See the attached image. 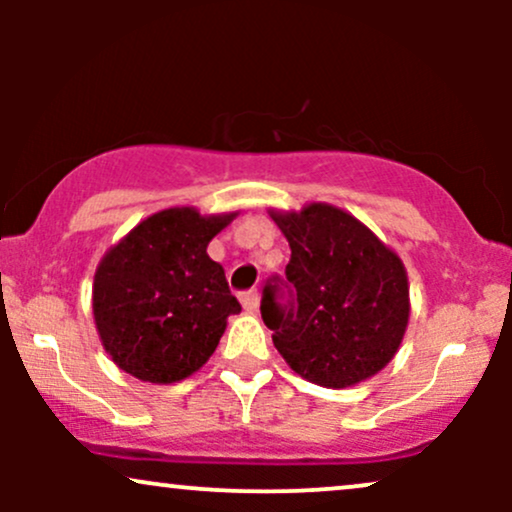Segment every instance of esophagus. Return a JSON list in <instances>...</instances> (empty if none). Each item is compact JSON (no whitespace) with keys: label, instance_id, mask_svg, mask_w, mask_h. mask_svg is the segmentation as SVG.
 I'll list each match as a JSON object with an SVG mask.
<instances>
[{"label":"esophagus","instance_id":"34e87169","mask_svg":"<svg viewBox=\"0 0 512 512\" xmlns=\"http://www.w3.org/2000/svg\"><path fill=\"white\" fill-rule=\"evenodd\" d=\"M240 303H243V308L248 310V313H255L257 305H260V293H257L255 289L240 293Z\"/></svg>","mask_w":512,"mask_h":512}]
</instances>
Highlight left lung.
I'll return each mask as SVG.
<instances>
[{
	"label": "left lung",
	"mask_w": 512,
	"mask_h": 512,
	"mask_svg": "<svg viewBox=\"0 0 512 512\" xmlns=\"http://www.w3.org/2000/svg\"><path fill=\"white\" fill-rule=\"evenodd\" d=\"M291 248L286 281H269L262 320L291 370L322 387L373 378L397 354L409 322L407 269L349 211L313 202L269 211ZM292 301L281 306L278 284Z\"/></svg>",
	"instance_id": "1"
}]
</instances>
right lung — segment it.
<instances>
[{"label": "right lung", "mask_w": 512, "mask_h": 512, "mask_svg": "<svg viewBox=\"0 0 512 512\" xmlns=\"http://www.w3.org/2000/svg\"><path fill=\"white\" fill-rule=\"evenodd\" d=\"M236 216L163 209L105 252L93 276V320L103 349L125 373L178 383L214 354L240 303L207 245Z\"/></svg>", "instance_id": "obj_1"}]
</instances>
